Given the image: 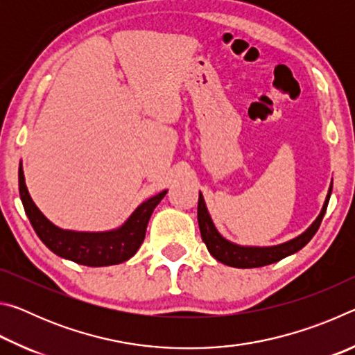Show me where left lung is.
Here are the masks:
<instances>
[{"label": "left lung", "instance_id": "obj_1", "mask_svg": "<svg viewBox=\"0 0 355 355\" xmlns=\"http://www.w3.org/2000/svg\"><path fill=\"white\" fill-rule=\"evenodd\" d=\"M330 194H332V186H330V189L327 192L326 202H324V207L321 209L320 216H318L313 224L309 227V230H305L302 235L291 239V241L279 244V245H272V248H244V245L233 244L230 241H227L225 238H222L219 235V232L216 230L211 218H209L208 209L205 207V200H203L202 194H199L197 219H199L202 241L207 244V249L209 254H211L218 261L227 264V266L260 268V266H266V264L280 261L282 258H285L288 255L294 254V252L302 249L304 245L315 236V233L321 225L324 214H326Z\"/></svg>", "mask_w": 355, "mask_h": 355}]
</instances>
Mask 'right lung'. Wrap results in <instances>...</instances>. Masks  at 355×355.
<instances>
[{
    "label": "right lung",
    "instance_id": "obj_1",
    "mask_svg": "<svg viewBox=\"0 0 355 355\" xmlns=\"http://www.w3.org/2000/svg\"><path fill=\"white\" fill-rule=\"evenodd\" d=\"M19 188L23 208H25L28 219L31 222L34 232L40 238V241L51 252H55L56 255L92 268L123 263L136 254L137 249L141 248L144 238H146L150 216H152L153 209L167 192H159L152 199L141 203L135 209V213L130 216L128 220L117 230L86 233L62 230V228L53 225L40 213V209L34 205L31 196L28 192L21 164L19 169Z\"/></svg>",
    "mask_w": 355,
    "mask_h": 355
}]
</instances>
